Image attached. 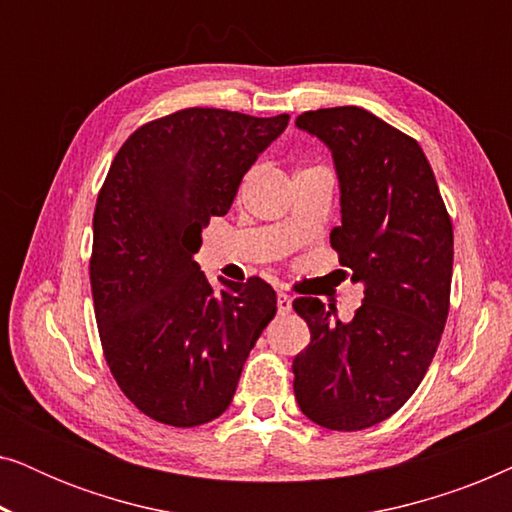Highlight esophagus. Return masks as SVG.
<instances>
[{
  "mask_svg": "<svg viewBox=\"0 0 512 512\" xmlns=\"http://www.w3.org/2000/svg\"><path fill=\"white\" fill-rule=\"evenodd\" d=\"M277 310H279V314H289L291 312V296H289V293H284V291L277 293Z\"/></svg>",
  "mask_w": 512,
  "mask_h": 512,
  "instance_id": "1",
  "label": "esophagus"
}]
</instances>
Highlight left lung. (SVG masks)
<instances>
[{
    "label": "left lung",
    "instance_id": "8db88e82",
    "mask_svg": "<svg viewBox=\"0 0 512 512\" xmlns=\"http://www.w3.org/2000/svg\"><path fill=\"white\" fill-rule=\"evenodd\" d=\"M333 151L342 223L340 265L363 284L352 321L319 298H296L310 345L293 359L303 415L331 431H361L394 415L424 380L450 312L454 233L422 146L361 107L296 118Z\"/></svg>",
    "mask_w": 512,
    "mask_h": 512
}]
</instances>
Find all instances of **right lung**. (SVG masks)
<instances>
[{"label": "right lung", "mask_w": 512, "mask_h": 512, "mask_svg": "<svg viewBox=\"0 0 512 512\" xmlns=\"http://www.w3.org/2000/svg\"><path fill=\"white\" fill-rule=\"evenodd\" d=\"M286 125L289 114L179 109L125 139L97 195L90 289L102 352L128 401L160 424L191 429L223 415L275 317L268 282L214 291L193 254Z\"/></svg>", "instance_id": "right-lung-1"}]
</instances>
